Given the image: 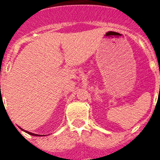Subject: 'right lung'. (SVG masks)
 I'll return each mask as SVG.
<instances>
[{
	"label": "right lung",
	"mask_w": 160,
	"mask_h": 160,
	"mask_svg": "<svg viewBox=\"0 0 160 160\" xmlns=\"http://www.w3.org/2000/svg\"><path fill=\"white\" fill-rule=\"evenodd\" d=\"M18 128H19L20 129L22 130V131H25V132L28 133V134H29V135H33V136H41V135H37V134H34V133H31V132H29V131H25V130H24V129H22V128H20V127H18ZM42 136H43V135H42Z\"/></svg>",
	"instance_id": "add662e5"
}]
</instances>
